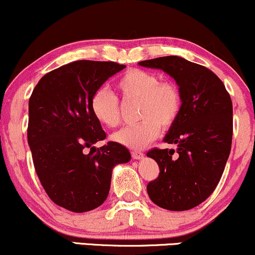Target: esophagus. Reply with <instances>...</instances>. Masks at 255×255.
<instances>
[{
  "instance_id": "34e87169",
  "label": "esophagus",
  "mask_w": 255,
  "mask_h": 255,
  "mask_svg": "<svg viewBox=\"0 0 255 255\" xmlns=\"http://www.w3.org/2000/svg\"><path fill=\"white\" fill-rule=\"evenodd\" d=\"M144 152L141 151H131V157H133V159H142L144 158Z\"/></svg>"
}]
</instances>
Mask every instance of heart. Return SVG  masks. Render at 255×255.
Listing matches in <instances>:
<instances>
[{"instance_id": "b5f03b06", "label": "heart", "mask_w": 255, "mask_h": 255, "mask_svg": "<svg viewBox=\"0 0 255 255\" xmlns=\"http://www.w3.org/2000/svg\"><path fill=\"white\" fill-rule=\"evenodd\" d=\"M116 87L125 101H139L136 116L141 120L114 134L113 139L119 144L142 148L159 135L160 126L166 129L176 122L182 99L172 81H159L154 73L144 69H129L119 78ZM90 109L93 118L105 127H116L121 122L119 99L104 87L92 95Z\"/></svg>"}]
</instances>
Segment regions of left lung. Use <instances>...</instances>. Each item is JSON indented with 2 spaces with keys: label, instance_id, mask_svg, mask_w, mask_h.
I'll return each instance as SVG.
<instances>
[{
  "label": "left lung",
  "instance_id": "left-lung-1",
  "mask_svg": "<svg viewBox=\"0 0 255 255\" xmlns=\"http://www.w3.org/2000/svg\"><path fill=\"white\" fill-rule=\"evenodd\" d=\"M162 69L176 81L181 92L180 115L164 136L175 150L152 148L147 157L159 166V175L147 184L157 206L186 211L206 200L223 174L233 140V103L215 73L178 56L139 62Z\"/></svg>",
  "mask_w": 255,
  "mask_h": 255
}]
</instances>
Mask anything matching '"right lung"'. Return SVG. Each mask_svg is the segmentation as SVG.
I'll use <instances>...</instances> for the list:
<instances>
[{
    "mask_svg": "<svg viewBox=\"0 0 255 255\" xmlns=\"http://www.w3.org/2000/svg\"><path fill=\"white\" fill-rule=\"evenodd\" d=\"M125 68L116 62L74 61L44 75L28 101L27 140L34 169L49 198L72 212L101 206L114 166L130 159L119 142L93 146L107 134L90 109L93 93Z\"/></svg>",
    "mask_w": 255,
    "mask_h": 255,
    "instance_id": "right-lung-1",
    "label": "right lung"
}]
</instances>
